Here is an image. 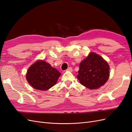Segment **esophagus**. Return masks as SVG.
Returning <instances> with one entry per match:
<instances>
[{"label":"esophagus","mask_w":132,"mask_h":132,"mask_svg":"<svg viewBox=\"0 0 132 132\" xmlns=\"http://www.w3.org/2000/svg\"><path fill=\"white\" fill-rule=\"evenodd\" d=\"M67 71H73V69H72V68H71V67H69V68H68L67 69Z\"/></svg>","instance_id":"esophagus-1"}]
</instances>
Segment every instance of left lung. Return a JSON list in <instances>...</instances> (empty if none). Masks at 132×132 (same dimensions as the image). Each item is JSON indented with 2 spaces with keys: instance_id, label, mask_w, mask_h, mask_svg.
Returning a JSON list of instances; mask_svg holds the SVG:
<instances>
[{
  "instance_id": "obj_1",
  "label": "left lung",
  "mask_w": 132,
  "mask_h": 132,
  "mask_svg": "<svg viewBox=\"0 0 132 132\" xmlns=\"http://www.w3.org/2000/svg\"><path fill=\"white\" fill-rule=\"evenodd\" d=\"M109 76V64L100 55L91 52L80 63L77 77L83 86L96 89L105 84Z\"/></svg>"
}]
</instances>
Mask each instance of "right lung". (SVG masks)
<instances>
[{"label": "right lung", "instance_id": "1", "mask_svg": "<svg viewBox=\"0 0 132 132\" xmlns=\"http://www.w3.org/2000/svg\"><path fill=\"white\" fill-rule=\"evenodd\" d=\"M61 74L49 63L38 60L30 67L26 77L27 81L34 89L47 90L56 84Z\"/></svg>", "mask_w": 132, "mask_h": 132}]
</instances>
